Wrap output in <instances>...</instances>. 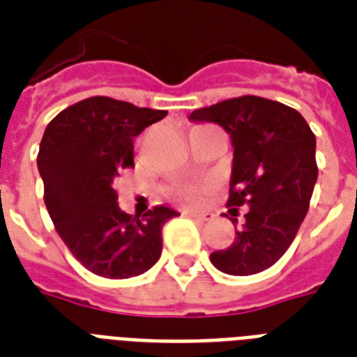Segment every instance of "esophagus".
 <instances>
[{"mask_svg":"<svg viewBox=\"0 0 357 357\" xmlns=\"http://www.w3.org/2000/svg\"><path fill=\"white\" fill-rule=\"evenodd\" d=\"M189 218H195V220H200V222H206V220H209L211 218V215L209 213H196V211H189L185 213Z\"/></svg>","mask_w":357,"mask_h":357,"instance_id":"obj_1","label":"esophagus"}]
</instances>
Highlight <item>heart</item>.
Instances as JSON below:
<instances>
[{
  "mask_svg": "<svg viewBox=\"0 0 357 357\" xmlns=\"http://www.w3.org/2000/svg\"><path fill=\"white\" fill-rule=\"evenodd\" d=\"M198 195H200V189H198V187H195V185H187V187H183V189L179 190V196H181V198L187 202L196 200V196Z\"/></svg>",
  "mask_w": 357,
  "mask_h": 357,
  "instance_id": "heart-1",
  "label": "heart"
}]
</instances>
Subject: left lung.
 Wrapping results in <instances>:
<instances>
[{
    "label": "left lung",
    "instance_id": "obj_1",
    "mask_svg": "<svg viewBox=\"0 0 357 357\" xmlns=\"http://www.w3.org/2000/svg\"><path fill=\"white\" fill-rule=\"evenodd\" d=\"M190 122L218 123L234 148L229 213L248 206L235 241L211 254V263L231 276L265 271L294 241L317 183L315 135L304 116L259 96L231 98L192 111Z\"/></svg>",
    "mask_w": 357,
    "mask_h": 357
}]
</instances>
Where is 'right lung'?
<instances>
[{
	"label": "right lung",
	"mask_w": 357,
	"mask_h": 357,
	"mask_svg": "<svg viewBox=\"0 0 357 357\" xmlns=\"http://www.w3.org/2000/svg\"><path fill=\"white\" fill-rule=\"evenodd\" d=\"M167 111L94 96L47 123L36 157L44 202L75 259L103 278L139 276L162 252V226L179 213L153 207L142 218L119 207L114 179L133 167V139Z\"/></svg>",
	"instance_id": "add662e5"
}]
</instances>
